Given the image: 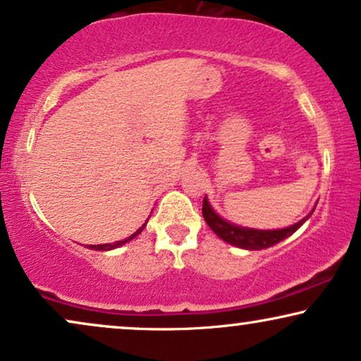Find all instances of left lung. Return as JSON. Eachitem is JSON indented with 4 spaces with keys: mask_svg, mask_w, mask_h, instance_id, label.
I'll list each match as a JSON object with an SVG mask.
<instances>
[{
    "mask_svg": "<svg viewBox=\"0 0 361 361\" xmlns=\"http://www.w3.org/2000/svg\"><path fill=\"white\" fill-rule=\"evenodd\" d=\"M312 212L308 214L307 217H303L300 222H297L295 226H290L287 228H279V231H257V228L238 227L235 224L224 221L221 215L210 207L207 197H204V204H202V215L205 222H207V226L214 231V233H217L224 242L231 243V245L240 247V249H245V250L269 249V247L275 245V243L282 242L283 238L292 235V233L297 231V228L300 227L308 217H310Z\"/></svg>",
    "mask_w": 361,
    "mask_h": 361,
    "instance_id": "left-lung-1",
    "label": "left lung"
}]
</instances>
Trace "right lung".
I'll return each instance as SVG.
<instances>
[{
	"instance_id": "add662e5",
	"label": "right lung",
	"mask_w": 361,
	"mask_h": 361,
	"mask_svg": "<svg viewBox=\"0 0 361 361\" xmlns=\"http://www.w3.org/2000/svg\"><path fill=\"white\" fill-rule=\"evenodd\" d=\"M147 224V222H146ZM146 224H144L142 227L139 228V231H135L133 235L130 237H128V238H124V240H118V242H114V243H102V245H87L89 249H94V250H112V249H118V247H121V245H124L126 242H129V240H133V238L135 237V235H139L140 232H142V228L146 227Z\"/></svg>"
}]
</instances>
